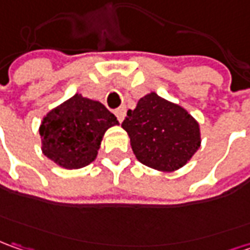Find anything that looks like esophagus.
<instances>
[{"label": "esophagus", "mask_w": 250, "mask_h": 250, "mask_svg": "<svg viewBox=\"0 0 250 250\" xmlns=\"http://www.w3.org/2000/svg\"><path fill=\"white\" fill-rule=\"evenodd\" d=\"M115 113H116L117 120H119V122H120V123H122V122H123V120H125V106H122V108L116 109V112H115Z\"/></svg>", "instance_id": "obj_1"}]
</instances>
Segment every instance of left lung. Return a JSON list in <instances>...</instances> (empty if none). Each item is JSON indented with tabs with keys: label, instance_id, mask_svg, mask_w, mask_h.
Returning a JSON list of instances; mask_svg holds the SVG:
<instances>
[{
	"label": "left lung",
	"instance_id": "8db88e82",
	"mask_svg": "<svg viewBox=\"0 0 250 250\" xmlns=\"http://www.w3.org/2000/svg\"><path fill=\"white\" fill-rule=\"evenodd\" d=\"M138 162L162 173L185 166L201 146V127L183 106L149 92L122 123Z\"/></svg>",
	"mask_w": 250,
	"mask_h": 250
}]
</instances>
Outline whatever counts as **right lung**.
<instances>
[{
	"instance_id": "add662e5",
	"label": "right lung",
	"mask_w": 250,
	"mask_h": 250,
	"mask_svg": "<svg viewBox=\"0 0 250 250\" xmlns=\"http://www.w3.org/2000/svg\"><path fill=\"white\" fill-rule=\"evenodd\" d=\"M117 125L116 116L99 101L74 94L42 119L41 151L59 167L82 168L97 159L106 130Z\"/></svg>"
}]
</instances>
